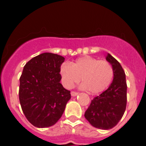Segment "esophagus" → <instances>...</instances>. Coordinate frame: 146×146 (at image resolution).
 Wrapping results in <instances>:
<instances>
[{
  "mask_svg": "<svg viewBox=\"0 0 146 146\" xmlns=\"http://www.w3.org/2000/svg\"><path fill=\"white\" fill-rule=\"evenodd\" d=\"M77 94H78V93L74 92V91H72V92H71V95H72V96H76Z\"/></svg>",
  "mask_w": 146,
  "mask_h": 146,
  "instance_id": "1",
  "label": "esophagus"
}]
</instances>
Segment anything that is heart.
I'll return each mask as SVG.
<instances>
[{
    "instance_id": "obj_1",
    "label": "heart",
    "mask_w": 146,
    "mask_h": 146,
    "mask_svg": "<svg viewBox=\"0 0 146 146\" xmlns=\"http://www.w3.org/2000/svg\"><path fill=\"white\" fill-rule=\"evenodd\" d=\"M60 75L62 83L66 88H72L81 78V88L88 89L90 94H96L102 92L110 85L114 72L111 64L107 60L84 56L71 64H62Z\"/></svg>"
}]
</instances>
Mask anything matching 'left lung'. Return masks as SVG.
<instances>
[{
  "label": "left lung",
  "mask_w": 146,
  "mask_h": 146,
  "mask_svg": "<svg viewBox=\"0 0 146 146\" xmlns=\"http://www.w3.org/2000/svg\"><path fill=\"white\" fill-rule=\"evenodd\" d=\"M106 60L113 66V82L106 91L91 100L85 118L93 126L108 130L116 126L123 117L126 107V74L116 59L110 53Z\"/></svg>",
  "instance_id": "1"
}]
</instances>
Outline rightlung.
Returning <instances> with one entry per match:
<instances>
[{"instance_id":"add662e5","label":"right lung","mask_w":146,"mask_h":146,"mask_svg":"<svg viewBox=\"0 0 146 146\" xmlns=\"http://www.w3.org/2000/svg\"><path fill=\"white\" fill-rule=\"evenodd\" d=\"M63 56L44 52L29 60L20 78L19 99L30 123L38 128L55 124L71 99L70 91L60 83Z\"/></svg>"}]
</instances>
